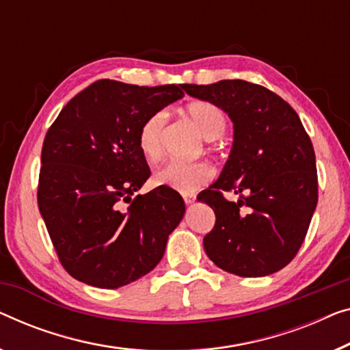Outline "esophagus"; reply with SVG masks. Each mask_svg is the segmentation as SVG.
I'll return each instance as SVG.
<instances>
[{"mask_svg":"<svg viewBox=\"0 0 350 350\" xmlns=\"http://www.w3.org/2000/svg\"><path fill=\"white\" fill-rule=\"evenodd\" d=\"M183 200H185L186 205H191V204H194L196 196H194V194H185V196H183Z\"/></svg>","mask_w":350,"mask_h":350,"instance_id":"obj_1","label":"esophagus"}]
</instances>
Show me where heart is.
Wrapping results in <instances>:
<instances>
[{
    "mask_svg": "<svg viewBox=\"0 0 350 350\" xmlns=\"http://www.w3.org/2000/svg\"><path fill=\"white\" fill-rule=\"evenodd\" d=\"M186 113L192 123L200 129L206 139H216L222 135L227 128V115L219 105L199 100L187 105ZM165 113L156 112L150 115L140 126L139 150L148 161L161 158L164 151ZM215 176V169L206 163H183L170 161L154 172L153 180L158 186H165L183 194H192L205 186Z\"/></svg>",
    "mask_w": 350,
    "mask_h": 350,
    "instance_id": "heart-1",
    "label": "heart"
}]
</instances>
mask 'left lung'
Masks as SVG:
<instances>
[{
    "mask_svg": "<svg viewBox=\"0 0 350 350\" xmlns=\"http://www.w3.org/2000/svg\"><path fill=\"white\" fill-rule=\"evenodd\" d=\"M224 110L234 145L222 174L197 197L216 215L204 238L206 256L224 271L259 278L284 268L305 241L317 205L316 154L295 110L246 80L183 85ZM222 191H235L237 202Z\"/></svg>",
    "mask_w": 350,
    "mask_h": 350,
    "instance_id": "left-lung-1",
    "label": "left lung"
}]
</instances>
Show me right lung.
<instances>
[{
	"label": "right lung",
	"mask_w": 350,
	"mask_h": 350,
	"mask_svg": "<svg viewBox=\"0 0 350 350\" xmlns=\"http://www.w3.org/2000/svg\"><path fill=\"white\" fill-rule=\"evenodd\" d=\"M181 88L98 80L64 105L45 134L38 205L75 280L116 288L163 259L185 202L163 186L133 199L151 174L137 137L150 115L183 98Z\"/></svg>",
	"instance_id": "obj_1"
}]
</instances>
